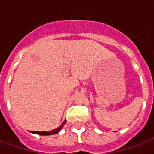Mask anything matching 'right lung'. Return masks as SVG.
<instances>
[{"mask_svg":"<svg viewBox=\"0 0 154 154\" xmlns=\"http://www.w3.org/2000/svg\"><path fill=\"white\" fill-rule=\"evenodd\" d=\"M66 123V120L64 121L62 124L60 125V126L57 128L55 129H53L51 131H48V132H42V131H32V134H38V135H44V136H46V135H53V134H57L58 132L60 131V129H62V127L64 126V125Z\"/></svg>","mask_w":154,"mask_h":154,"instance_id":"right-lung-1","label":"right lung"}]
</instances>
